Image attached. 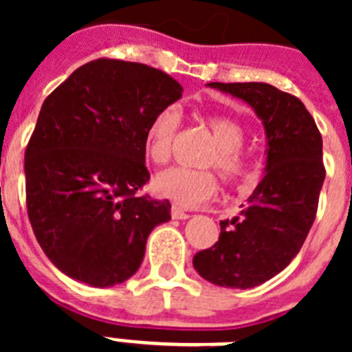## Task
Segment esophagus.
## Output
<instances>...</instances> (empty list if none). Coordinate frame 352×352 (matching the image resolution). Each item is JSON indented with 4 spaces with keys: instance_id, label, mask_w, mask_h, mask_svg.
I'll return each mask as SVG.
<instances>
[{
    "instance_id": "obj_1",
    "label": "esophagus",
    "mask_w": 352,
    "mask_h": 352,
    "mask_svg": "<svg viewBox=\"0 0 352 352\" xmlns=\"http://www.w3.org/2000/svg\"><path fill=\"white\" fill-rule=\"evenodd\" d=\"M170 214H173V219H176V220H186L188 217H190V214L186 213V211H183L182 208H178V206L170 208Z\"/></svg>"
}]
</instances>
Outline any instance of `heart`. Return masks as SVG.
I'll use <instances>...</instances> for the list:
<instances>
[{"label": "heart", "mask_w": 352, "mask_h": 352, "mask_svg": "<svg viewBox=\"0 0 352 352\" xmlns=\"http://www.w3.org/2000/svg\"><path fill=\"white\" fill-rule=\"evenodd\" d=\"M179 121V111L169 105L158 111L146 126L144 151L155 166H166L170 160ZM204 125L213 135L214 148L203 158V167H214L227 183L245 178L250 169V162L241 149L245 141L243 125L234 118L223 114H208L204 116ZM153 188L160 197L170 199L179 206L190 208L214 197L219 192V183L210 170L173 167L158 174Z\"/></svg>", "instance_id": "b5f03b06"}]
</instances>
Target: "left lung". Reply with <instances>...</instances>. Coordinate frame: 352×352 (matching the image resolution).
Here are the masks:
<instances>
[{"label": "left lung", "instance_id": "8db88e82", "mask_svg": "<svg viewBox=\"0 0 352 352\" xmlns=\"http://www.w3.org/2000/svg\"><path fill=\"white\" fill-rule=\"evenodd\" d=\"M247 102L266 132V167L239 217L220 222L219 241L194 257L204 280L220 287L264 284L300 252L324 183L322 138L296 96L266 82H210Z\"/></svg>", "mask_w": 352, "mask_h": 352}]
</instances>
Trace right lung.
Returning <instances> with one entry per match:
<instances>
[{
	"mask_svg": "<svg viewBox=\"0 0 352 352\" xmlns=\"http://www.w3.org/2000/svg\"><path fill=\"white\" fill-rule=\"evenodd\" d=\"M178 80L148 65L96 60L45 98L24 155L28 217L45 256L74 280L113 287L144 259L169 201L146 185L144 132L182 98Z\"/></svg>",
	"mask_w": 352,
	"mask_h": 352,
	"instance_id": "obj_1",
	"label": "right lung"
}]
</instances>
